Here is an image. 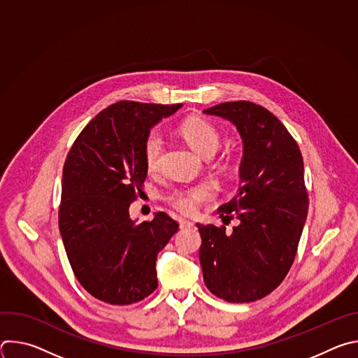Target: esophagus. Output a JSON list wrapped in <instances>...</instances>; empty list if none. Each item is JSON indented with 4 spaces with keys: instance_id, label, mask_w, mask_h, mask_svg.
Instances as JSON below:
<instances>
[{
    "instance_id": "esophagus-1",
    "label": "esophagus",
    "mask_w": 358,
    "mask_h": 358,
    "mask_svg": "<svg viewBox=\"0 0 358 358\" xmlns=\"http://www.w3.org/2000/svg\"><path fill=\"white\" fill-rule=\"evenodd\" d=\"M194 224L191 222V221H184V220H180V228L181 229H184V228H189V227H192Z\"/></svg>"
}]
</instances>
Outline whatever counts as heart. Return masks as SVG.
I'll use <instances>...</instances> for the list:
<instances>
[{"mask_svg":"<svg viewBox=\"0 0 358 358\" xmlns=\"http://www.w3.org/2000/svg\"><path fill=\"white\" fill-rule=\"evenodd\" d=\"M180 134L187 144L196 151L199 156L210 159L218 150L221 137L218 130L207 120L201 117H191L181 123ZM163 151V138L159 133L151 131L143 145L144 164L148 171H156L160 166V157ZM214 196L213 189L206 184H198L187 188L171 191L166 201L170 207L182 215H194L201 203L211 201Z\"/></svg>","mask_w":358,"mask_h":358,"instance_id":"obj_1","label":"heart"}]
</instances>
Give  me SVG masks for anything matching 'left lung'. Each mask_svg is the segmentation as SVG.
I'll return each mask as SVG.
<instances>
[{
	"mask_svg": "<svg viewBox=\"0 0 358 358\" xmlns=\"http://www.w3.org/2000/svg\"><path fill=\"white\" fill-rule=\"evenodd\" d=\"M234 123L243 143L238 194L218 208L225 227L196 224L199 264L208 290L229 303L268 296L286 278L308 217L303 157L297 143L265 108L248 100L203 110Z\"/></svg>",
	"mask_w": 358,
	"mask_h": 358,
	"instance_id": "8db88e82",
	"label": "left lung"
}]
</instances>
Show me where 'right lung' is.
Segmentation results:
<instances>
[{"instance_id": "add662e5", "label": "right lung", "mask_w": 358, "mask_h": 358, "mask_svg": "<svg viewBox=\"0 0 358 358\" xmlns=\"http://www.w3.org/2000/svg\"><path fill=\"white\" fill-rule=\"evenodd\" d=\"M181 106L117 101L87 123L68 152L59 231L76 279L105 303H137L159 285L157 255L178 224L166 213L136 224L129 207L147 177L150 129Z\"/></svg>"}]
</instances>
